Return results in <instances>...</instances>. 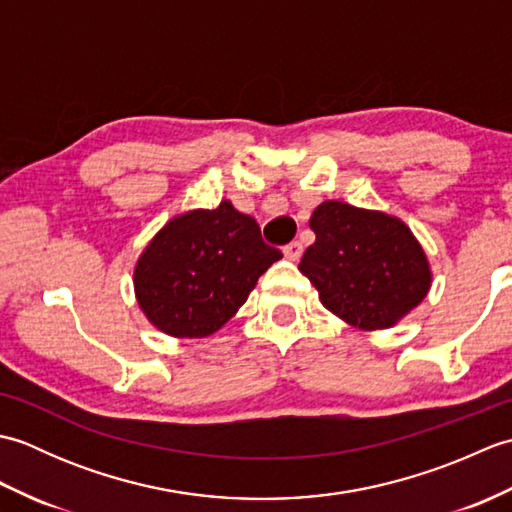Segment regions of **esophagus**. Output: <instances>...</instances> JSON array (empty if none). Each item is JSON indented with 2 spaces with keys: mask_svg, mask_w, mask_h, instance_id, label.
Here are the masks:
<instances>
[{
  "mask_svg": "<svg viewBox=\"0 0 512 512\" xmlns=\"http://www.w3.org/2000/svg\"><path fill=\"white\" fill-rule=\"evenodd\" d=\"M284 255L292 262H297V259L303 255V244L301 242H290L284 246Z\"/></svg>",
  "mask_w": 512,
  "mask_h": 512,
  "instance_id": "1",
  "label": "esophagus"
}]
</instances>
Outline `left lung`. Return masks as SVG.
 Segmentation results:
<instances>
[{
    "instance_id": "1",
    "label": "left lung",
    "mask_w": 512,
    "mask_h": 512,
    "mask_svg": "<svg viewBox=\"0 0 512 512\" xmlns=\"http://www.w3.org/2000/svg\"><path fill=\"white\" fill-rule=\"evenodd\" d=\"M310 228L317 239L299 270L323 306L354 328H389L427 297L429 262L396 217L330 200L314 209Z\"/></svg>"
}]
</instances>
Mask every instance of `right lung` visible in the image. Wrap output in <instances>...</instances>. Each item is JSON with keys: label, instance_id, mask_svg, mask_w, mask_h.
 Returning <instances> with one entry per match:
<instances>
[{"label": "right lung", "instance_id": "right-lung-1", "mask_svg": "<svg viewBox=\"0 0 512 512\" xmlns=\"http://www.w3.org/2000/svg\"><path fill=\"white\" fill-rule=\"evenodd\" d=\"M281 257L259 224L231 202L189 211L151 239L134 270L140 308L178 339L217 332Z\"/></svg>", "mask_w": 512, "mask_h": 512}]
</instances>
